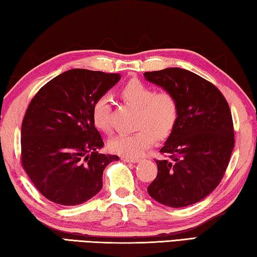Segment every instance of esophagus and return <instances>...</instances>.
<instances>
[{
	"label": "esophagus",
	"mask_w": 257,
	"mask_h": 257,
	"mask_svg": "<svg viewBox=\"0 0 257 257\" xmlns=\"http://www.w3.org/2000/svg\"><path fill=\"white\" fill-rule=\"evenodd\" d=\"M121 160L124 161V162H132V163H137L139 162L138 159L135 158H127V156H121Z\"/></svg>",
	"instance_id": "1"
}]
</instances>
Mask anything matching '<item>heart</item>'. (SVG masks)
Wrapping results in <instances>:
<instances>
[{
	"instance_id": "b5f03b06",
	"label": "heart",
	"mask_w": 257,
	"mask_h": 257,
	"mask_svg": "<svg viewBox=\"0 0 257 257\" xmlns=\"http://www.w3.org/2000/svg\"><path fill=\"white\" fill-rule=\"evenodd\" d=\"M124 103L137 110L133 134L113 137L108 146L113 153L127 158H139L154 144L155 137L164 139L176 128L179 119V102L168 90H156L141 80H130L120 89ZM111 99L102 95L95 101L92 110L94 124L104 133H110Z\"/></svg>"
}]
</instances>
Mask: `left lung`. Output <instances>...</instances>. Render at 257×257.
<instances>
[{
	"label": "left lung",
	"instance_id": "8db88e82",
	"mask_svg": "<svg viewBox=\"0 0 257 257\" xmlns=\"http://www.w3.org/2000/svg\"><path fill=\"white\" fill-rule=\"evenodd\" d=\"M149 81L172 93L179 119L160 150L158 176L147 187L163 205H191L214 190L224 176L234 145L229 104L212 82L180 68L144 73Z\"/></svg>",
	"mask_w": 257,
	"mask_h": 257
}]
</instances>
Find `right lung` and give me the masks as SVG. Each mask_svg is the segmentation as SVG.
I'll use <instances>...</instances> for the list:
<instances>
[{"label":"right lung","instance_id":"obj_1","mask_svg":"<svg viewBox=\"0 0 257 257\" xmlns=\"http://www.w3.org/2000/svg\"><path fill=\"white\" fill-rule=\"evenodd\" d=\"M120 78L119 73L71 69L33 97L21 125L20 161L49 201L79 205L102 189L104 169L119 156L97 152L104 143L92 110Z\"/></svg>","mask_w":257,"mask_h":257}]
</instances>
